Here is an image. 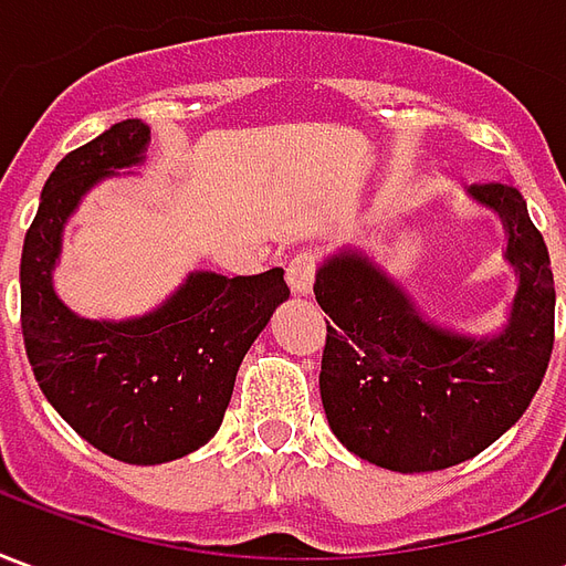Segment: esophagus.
<instances>
[{"label": "esophagus", "mask_w": 566, "mask_h": 566, "mask_svg": "<svg viewBox=\"0 0 566 566\" xmlns=\"http://www.w3.org/2000/svg\"><path fill=\"white\" fill-rule=\"evenodd\" d=\"M315 270H318V263H315V254H296L291 263H287V284H291V291L296 296H306L312 294V284H315Z\"/></svg>", "instance_id": "esophagus-1"}]
</instances>
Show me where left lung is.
I'll return each mask as SVG.
<instances>
[{
    "label": "left lung",
    "instance_id": "8db88e82",
    "mask_svg": "<svg viewBox=\"0 0 566 566\" xmlns=\"http://www.w3.org/2000/svg\"><path fill=\"white\" fill-rule=\"evenodd\" d=\"M470 193L500 214L503 258L518 275L497 336L427 321L355 248L336 251L315 275V300L331 315L318 379L331 430L394 473H433L485 451L524 416L552 357L555 279L543 233L515 187L473 185Z\"/></svg>",
    "mask_w": 566,
    "mask_h": 566
}]
</instances>
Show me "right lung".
Returning a JSON list of instances; mask_svg holds the SVG:
<instances>
[{"mask_svg":"<svg viewBox=\"0 0 566 566\" xmlns=\"http://www.w3.org/2000/svg\"><path fill=\"white\" fill-rule=\"evenodd\" d=\"M150 129L120 120L69 150L44 181L20 258V327L39 388L93 449L166 463L206 446L223 421L242 357L291 291L284 270L190 272L142 318L91 321L56 296L63 227L96 181L139 166Z\"/></svg>","mask_w":566,"mask_h":566,"instance_id":"right-lung-1","label":"right lung"}]
</instances>
